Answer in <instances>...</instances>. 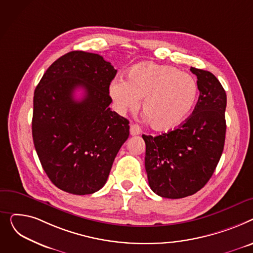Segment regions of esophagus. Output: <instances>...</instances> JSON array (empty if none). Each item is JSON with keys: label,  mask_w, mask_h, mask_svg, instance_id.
Wrapping results in <instances>:
<instances>
[{"label": "esophagus", "mask_w": 253, "mask_h": 253, "mask_svg": "<svg viewBox=\"0 0 253 253\" xmlns=\"http://www.w3.org/2000/svg\"><path fill=\"white\" fill-rule=\"evenodd\" d=\"M140 132H141V128L138 125H135V124L130 125V135L131 136H138Z\"/></svg>", "instance_id": "1"}]
</instances>
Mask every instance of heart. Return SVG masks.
Listing matches in <instances>:
<instances>
[{"label":"heart","mask_w":253,"mask_h":253,"mask_svg":"<svg viewBox=\"0 0 253 253\" xmlns=\"http://www.w3.org/2000/svg\"><path fill=\"white\" fill-rule=\"evenodd\" d=\"M109 95L120 113L135 110L142 101V111L149 125L158 130L180 126L194 108L198 84L191 74L152 62L133 66L127 80L116 79Z\"/></svg>","instance_id":"1"}]
</instances>
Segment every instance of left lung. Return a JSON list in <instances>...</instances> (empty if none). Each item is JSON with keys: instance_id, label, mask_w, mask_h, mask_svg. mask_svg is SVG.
<instances>
[{"instance_id": "left-lung-1", "label": "left lung", "mask_w": 253, "mask_h": 253, "mask_svg": "<svg viewBox=\"0 0 253 253\" xmlns=\"http://www.w3.org/2000/svg\"><path fill=\"white\" fill-rule=\"evenodd\" d=\"M199 98L179 127L152 137L146 144L145 168L151 190L163 198L195 194L210 181L224 150L227 95L210 71L191 67Z\"/></svg>"}]
</instances>
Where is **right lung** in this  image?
Segmentation results:
<instances>
[{
  "instance_id": "add662e5",
  "label": "right lung",
  "mask_w": 253,
  "mask_h": 253,
  "mask_svg": "<svg viewBox=\"0 0 253 253\" xmlns=\"http://www.w3.org/2000/svg\"><path fill=\"white\" fill-rule=\"evenodd\" d=\"M116 72L98 54L72 51L57 59L36 87V151L50 181L70 194H93L105 185L128 138V121L109 108ZM78 88L85 92L81 100L74 98Z\"/></svg>"
}]
</instances>
